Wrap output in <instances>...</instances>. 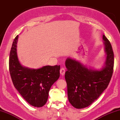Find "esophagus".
<instances>
[{
  "label": "esophagus",
  "instance_id": "esophagus-1",
  "mask_svg": "<svg viewBox=\"0 0 120 120\" xmlns=\"http://www.w3.org/2000/svg\"><path fill=\"white\" fill-rule=\"evenodd\" d=\"M65 69L64 68H61L60 70V73L61 75H64V74H65Z\"/></svg>",
  "mask_w": 120,
  "mask_h": 120
}]
</instances>
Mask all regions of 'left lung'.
<instances>
[{"mask_svg": "<svg viewBox=\"0 0 120 120\" xmlns=\"http://www.w3.org/2000/svg\"><path fill=\"white\" fill-rule=\"evenodd\" d=\"M102 39L106 58L100 69L88 68L70 58L66 60L67 71L64 77L67 84L68 98L76 108L82 109L92 104L107 88L111 81L113 72L114 53L111 43L104 35Z\"/></svg>", "mask_w": 120, "mask_h": 120, "instance_id": "1", "label": "left lung"}]
</instances>
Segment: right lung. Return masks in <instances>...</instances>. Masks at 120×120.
<instances>
[{"mask_svg":"<svg viewBox=\"0 0 120 120\" xmlns=\"http://www.w3.org/2000/svg\"><path fill=\"white\" fill-rule=\"evenodd\" d=\"M16 36L9 54V69L14 86L31 106L41 107L46 104L52 85L60 76V66H45L32 69L23 66L17 54Z\"/></svg>","mask_w":120,"mask_h":120,"instance_id":"obj_1","label":"right lung"}]
</instances>
